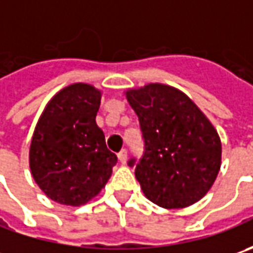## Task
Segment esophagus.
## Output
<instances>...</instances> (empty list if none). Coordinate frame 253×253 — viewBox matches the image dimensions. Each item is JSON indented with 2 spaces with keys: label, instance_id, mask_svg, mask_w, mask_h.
I'll list each match as a JSON object with an SVG mask.
<instances>
[{
  "label": "esophagus",
  "instance_id": "esophagus-1",
  "mask_svg": "<svg viewBox=\"0 0 253 253\" xmlns=\"http://www.w3.org/2000/svg\"><path fill=\"white\" fill-rule=\"evenodd\" d=\"M126 158H128V153H126L125 149H122V151L118 153V159H120V162H121L122 165H125V163H126Z\"/></svg>",
  "mask_w": 253,
  "mask_h": 253
}]
</instances>
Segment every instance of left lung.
<instances>
[{
  "instance_id": "8db88e82",
  "label": "left lung",
  "mask_w": 253,
  "mask_h": 253,
  "mask_svg": "<svg viewBox=\"0 0 253 253\" xmlns=\"http://www.w3.org/2000/svg\"><path fill=\"white\" fill-rule=\"evenodd\" d=\"M141 124L145 153L131 159L146 199L163 209H184L212 187L221 168L217 129L179 88L149 83L125 90Z\"/></svg>"
}]
</instances>
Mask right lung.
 <instances>
[{
  "label": "right lung",
  "instance_id": "1",
  "mask_svg": "<svg viewBox=\"0 0 253 253\" xmlns=\"http://www.w3.org/2000/svg\"><path fill=\"white\" fill-rule=\"evenodd\" d=\"M101 95L91 84H69L46 104L35 126L31 173L39 189L59 204L79 207L94 199L118 161L95 122Z\"/></svg>",
  "mask_w": 253,
  "mask_h": 253
}]
</instances>
